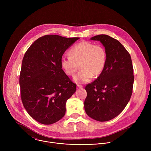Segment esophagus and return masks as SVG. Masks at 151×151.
<instances>
[{"label": "esophagus", "mask_w": 151, "mask_h": 151, "mask_svg": "<svg viewBox=\"0 0 151 151\" xmlns=\"http://www.w3.org/2000/svg\"><path fill=\"white\" fill-rule=\"evenodd\" d=\"M82 87H83L82 85H79V84H78V85H77V88H82Z\"/></svg>", "instance_id": "1"}]
</instances>
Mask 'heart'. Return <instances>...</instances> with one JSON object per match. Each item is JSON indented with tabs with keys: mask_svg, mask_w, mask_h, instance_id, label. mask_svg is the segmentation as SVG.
<instances>
[{
	"mask_svg": "<svg viewBox=\"0 0 151 151\" xmlns=\"http://www.w3.org/2000/svg\"><path fill=\"white\" fill-rule=\"evenodd\" d=\"M70 56L63 57L61 67L66 75L73 76L79 68L81 70L74 77L78 83L90 82L93 77H98L106 66L107 54L101 45H94L88 41H82L73 46L69 51Z\"/></svg>",
	"mask_w": 151,
	"mask_h": 151,
	"instance_id": "b5f03b06",
	"label": "heart"
}]
</instances>
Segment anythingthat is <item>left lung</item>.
Segmentation results:
<instances>
[{
	"mask_svg": "<svg viewBox=\"0 0 151 151\" xmlns=\"http://www.w3.org/2000/svg\"><path fill=\"white\" fill-rule=\"evenodd\" d=\"M91 39L103 45L107 60L102 73L86 85L85 111L96 121H107L118 116L130 101L134 78L132 61L118 40L106 35H97Z\"/></svg>",
	"mask_w": 151,
	"mask_h": 151,
	"instance_id": "obj_1",
	"label": "left lung"
}]
</instances>
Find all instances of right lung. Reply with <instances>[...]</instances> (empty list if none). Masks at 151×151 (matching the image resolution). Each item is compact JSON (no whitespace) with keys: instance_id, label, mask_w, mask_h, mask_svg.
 Instances as JSON below:
<instances>
[{"instance_id":"right-lung-1","label":"right lung","mask_w":151,"mask_h":151,"mask_svg":"<svg viewBox=\"0 0 151 151\" xmlns=\"http://www.w3.org/2000/svg\"><path fill=\"white\" fill-rule=\"evenodd\" d=\"M79 37L48 35L26 52L19 74L21 99L27 113L42 124H52L66 113V103L76 85L60 64L64 52Z\"/></svg>"}]
</instances>
